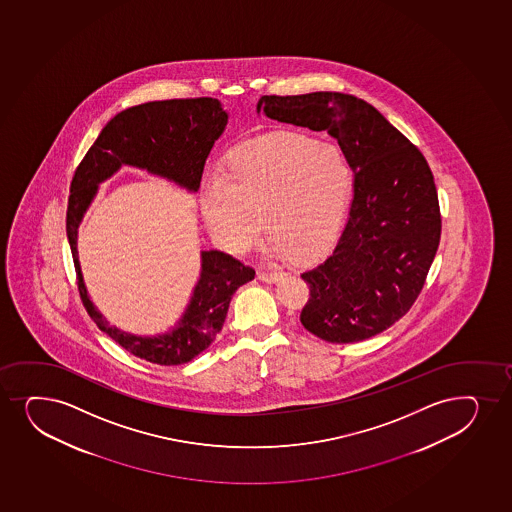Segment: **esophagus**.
<instances>
[{
  "label": "esophagus",
  "mask_w": 512,
  "mask_h": 512,
  "mask_svg": "<svg viewBox=\"0 0 512 512\" xmlns=\"http://www.w3.org/2000/svg\"><path fill=\"white\" fill-rule=\"evenodd\" d=\"M258 278L259 280H263V282L266 283H275L278 282L280 278H282V273H280V271L259 270Z\"/></svg>",
  "instance_id": "obj_1"
}]
</instances>
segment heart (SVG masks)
<instances>
[{
	"mask_svg": "<svg viewBox=\"0 0 512 512\" xmlns=\"http://www.w3.org/2000/svg\"><path fill=\"white\" fill-rule=\"evenodd\" d=\"M352 186V167L338 145L278 133L230 153L222 176L203 183L201 213L229 253L256 246L265 218L278 251L312 258L340 232Z\"/></svg>",
	"mask_w": 512,
	"mask_h": 512,
	"instance_id": "1",
	"label": "heart"
}]
</instances>
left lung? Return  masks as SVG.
<instances>
[{"label":"left lung","mask_w":512,"mask_h":512,"mask_svg":"<svg viewBox=\"0 0 512 512\" xmlns=\"http://www.w3.org/2000/svg\"><path fill=\"white\" fill-rule=\"evenodd\" d=\"M259 112L278 123L328 131L355 174L335 249L300 275L311 290L300 323L329 343L379 335L410 311L441 241L427 160L376 107L353 95H263Z\"/></svg>","instance_id":"left-lung-1"}]
</instances>
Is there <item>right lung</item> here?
<instances>
[{"instance_id": "1", "label": "right lung", "mask_w": 512, "mask_h": 512, "mask_svg": "<svg viewBox=\"0 0 512 512\" xmlns=\"http://www.w3.org/2000/svg\"><path fill=\"white\" fill-rule=\"evenodd\" d=\"M227 121L229 114L220 100L212 97L155 100L130 107L119 112L100 131L71 181L66 234L83 306L100 331L135 357L152 364H186L210 347L224 326L235 290L253 280V268L222 251H201L200 278L179 321L160 335H133L111 326L90 300L78 261V227L99 184L123 165L145 169L196 193L206 159L213 143L224 133Z\"/></svg>"}]
</instances>
